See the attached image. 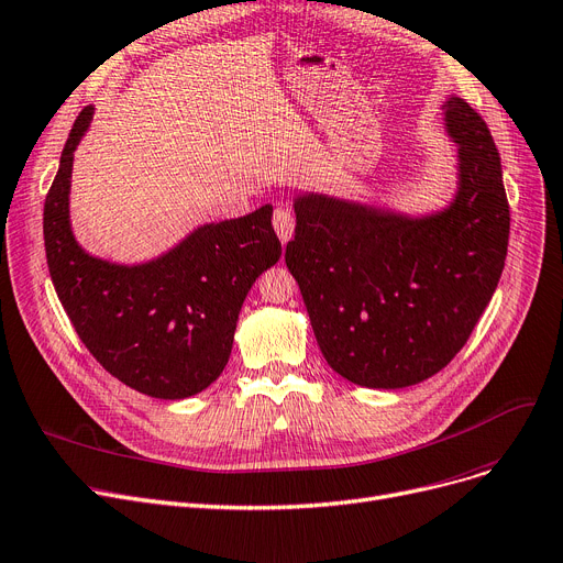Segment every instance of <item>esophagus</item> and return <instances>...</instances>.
<instances>
[{
	"instance_id": "esophagus-1",
	"label": "esophagus",
	"mask_w": 563,
	"mask_h": 563,
	"mask_svg": "<svg viewBox=\"0 0 563 563\" xmlns=\"http://www.w3.org/2000/svg\"><path fill=\"white\" fill-rule=\"evenodd\" d=\"M274 230L283 243H287L291 234H295V213H291L289 207L283 205L274 211Z\"/></svg>"
}]
</instances>
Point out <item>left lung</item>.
I'll use <instances>...</instances> for the list:
<instances>
[{"mask_svg":"<svg viewBox=\"0 0 563 563\" xmlns=\"http://www.w3.org/2000/svg\"><path fill=\"white\" fill-rule=\"evenodd\" d=\"M457 146L446 207L405 213L299 192L285 262L327 363L352 384L405 388L437 375L472 335L504 272L510 211L485 121L442 106Z\"/></svg>","mask_w":563,"mask_h":563,"instance_id":"obj_1","label":"left lung"}]
</instances>
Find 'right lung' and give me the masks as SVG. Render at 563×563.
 I'll return each instance as SVG.
<instances>
[{"label": "right lung", "instance_id": "right-lung-1", "mask_svg": "<svg viewBox=\"0 0 563 563\" xmlns=\"http://www.w3.org/2000/svg\"><path fill=\"white\" fill-rule=\"evenodd\" d=\"M91 117V106L78 114L45 198L53 285L85 347L112 377L152 398H190L223 373L243 299L280 260L274 207L200 225L142 264L96 257L73 234L68 211L73 152Z\"/></svg>", "mask_w": 563, "mask_h": 563}]
</instances>
